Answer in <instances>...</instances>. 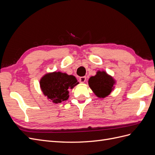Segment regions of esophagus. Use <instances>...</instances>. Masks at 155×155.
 Here are the masks:
<instances>
[{
  "mask_svg": "<svg viewBox=\"0 0 155 155\" xmlns=\"http://www.w3.org/2000/svg\"><path fill=\"white\" fill-rule=\"evenodd\" d=\"M86 79H87V78H86L85 76L81 77V78H79V81H80L82 83H85L86 81Z\"/></svg>",
  "mask_w": 155,
  "mask_h": 155,
  "instance_id": "obj_1",
  "label": "esophagus"
}]
</instances>
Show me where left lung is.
Masks as SVG:
<instances>
[{
	"label": "left lung",
	"mask_w": 155,
	"mask_h": 155,
	"mask_svg": "<svg viewBox=\"0 0 155 155\" xmlns=\"http://www.w3.org/2000/svg\"><path fill=\"white\" fill-rule=\"evenodd\" d=\"M116 81L105 71L98 70L94 76L88 79V85L95 95L100 98L109 96L114 90Z\"/></svg>",
	"instance_id": "left-lung-1"
}]
</instances>
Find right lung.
I'll list each match as a JSON object with an SVG mask.
<instances>
[{
	"instance_id": "right-lung-1",
	"label": "right lung",
	"mask_w": 155,
	"mask_h": 155,
	"mask_svg": "<svg viewBox=\"0 0 155 155\" xmlns=\"http://www.w3.org/2000/svg\"><path fill=\"white\" fill-rule=\"evenodd\" d=\"M78 84L77 79L72 75L61 72L46 74L40 80V87L43 94L54 104L67 100L69 91Z\"/></svg>"
}]
</instances>
